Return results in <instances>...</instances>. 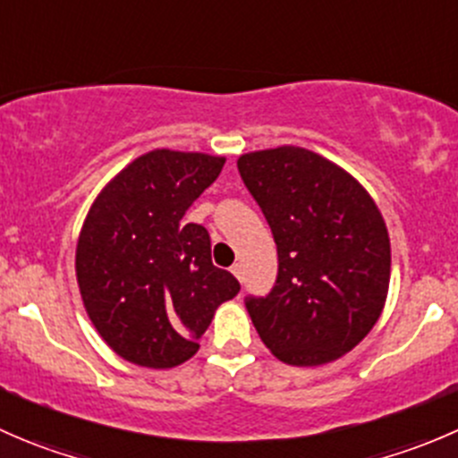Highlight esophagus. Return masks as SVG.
<instances>
[{
	"instance_id": "esophagus-1",
	"label": "esophagus",
	"mask_w": 458,
	"mask_h": 458,
	"mask_svg": "<svg viewBox=\"0 0 458 458\" xmlns=\"http://www.w3.org/2000/svg\"><path fill=\"white\" fill-rule=\"evenodd\" d=\"M230 270H233V275L237 276L239 281H243V266H242V263H234V266L230 267Z\"/></svg>"
}]
</instances>
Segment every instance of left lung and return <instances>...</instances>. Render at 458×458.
Returning <instances> with one entry per match:
<instances>
[{"label": "left lung", "mask_w": 458, "mask_h": 458, "mask_svg": "<svg viewBox=\"0 0 458 458\" xmlns=\"http://www.w3.org/2000/svg\"><path fill=\"white\" fill-rule=\"evenodd\" d=\"M239 174L276 243V279L248 294L259 336L290 366L350 352L377 323L390 285V239L372 197L345 170L297 146L239 157Z\"/></svg>", "instance_id": "1"}]
</instances>
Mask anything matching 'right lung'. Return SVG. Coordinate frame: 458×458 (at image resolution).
<instances>
[{
  "label": "right lung",
  "mask_w": 458,
  "mask_h": 458,
  "mask_svg": "<svg viewBox=\"0 0 458 458\" xmlns=\"http://www.w3.org/2000/svg\"><path fill=\"white\" fill-rule=\"evenodd\" d=\"M224 157L152 150L101 191L77 242V281L90 321L126 361L174 368L199 350L216 306L239 293L212 266L210 234L183 215Z\"/></svg>",
  "instance_id": "obj_1"
}]
</instances>
